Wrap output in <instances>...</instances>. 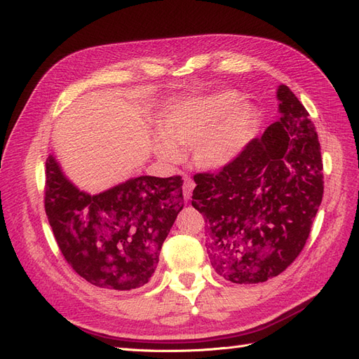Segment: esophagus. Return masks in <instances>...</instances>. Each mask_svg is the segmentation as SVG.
Segmentation results:
<instances>
[{"instance_id": "esophagus-1", "label": "esophagus", "mask_w": 359, "mask_h": 359, "mask_svg": "<svg viewBox=\"0 0 359 359\" xmlns=\"http://www.w3.org/2000/svg\"><path fill=\"white\" fill-rule=\"evenodd\" d=\"M194 189V181L190 177L184 178V184H182V194H184V201L189 202L191 199V193Z\"/></svg>"}]
</instances>
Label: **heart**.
I'll list each match as a JSON object with an SVG mask.
<instances>
[{
  "label": "heart",
  "instance_id": "obj_1",
  "mask_svg": "<svg viewBox=\"0 0 359 359\" xmlns=\"http://www.w3.org/2000/svg\"><path fill=\"white\" fill-rule=\"evenodd\" d=\"M229 91L198 97L173 106L158 124V157L178 161V148L191 147L193 163L203 170H220L243 154L252 139L255 111Z\"/></svg>",
  "mask_w": 359,
  "mask_h": 359
}]
</instances>
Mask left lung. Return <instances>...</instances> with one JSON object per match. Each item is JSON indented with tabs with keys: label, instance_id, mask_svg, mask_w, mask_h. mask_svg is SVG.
Returning a JSON list of instances; mask_svg holds the SVG:
<instances>
[{
	"label": "left lung",
	"instance_id": "8db88e82",
	"mask_svg": "<svg viewBox=\"0 0 359 359\" xmlns=\"http://www.w3.org/2000/svg\"><path fill=\"white\" fill-rule=\"evenodd\" d=\"M280 118L219 173H196L191 205L206 222L217 274L238 285L278 276L306 245L323 196L320 144L289 86Z\"/></svg>",
	"mask_w": 359,
	"mask_h": 359
}]
</instances>
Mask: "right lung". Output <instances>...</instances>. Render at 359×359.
<instances>
[{
  "label": "right lung",
  "instance_id": "add662e5",
  "mask_svg": "<svg viewBox=\"0 0 359 359\" xmlns=\"http://www.w3.org/2000/svg\"><path fill=\"white\" fill-rule=\"evenodd\" d=\"M181 177H136L90 194L46 160L45 210L67 264L88 283L132 290L154 276L163 243L182 210Z\"/></svg>",
  "mask_w": 359,
  "mask_h": 359
}]
</instances>
